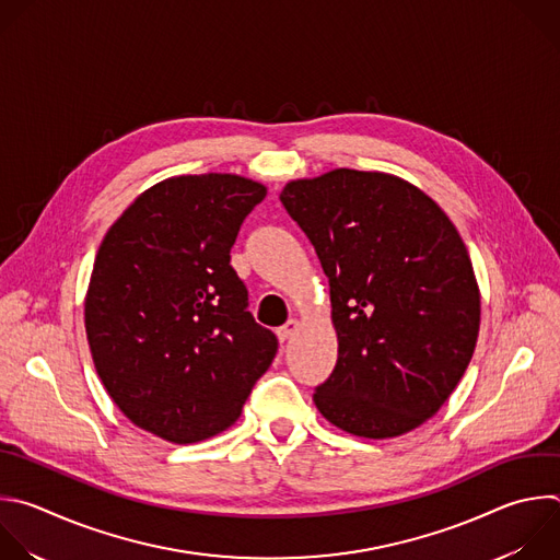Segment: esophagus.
<instances>
[{"instance_id": "34e87169", "label": "esophagus", "mask_w": 560, "mask_h": 560, "mask_svg": "<svg viewBox=\"0 0 560 560\" xmlns=\"http://www.w3.org/2000/svg\"><path fill=\"white\" fill-rule=\"evenodd\" d=\"M296 329H299V320H296V318H290L285 325H281V327L277 329V336H279L281 342H285L288 338H292V336L296 334Z\"/></svg>"}]
</instances>
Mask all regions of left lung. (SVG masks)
Instances as JSON below:
<instances>
[{"label":"left lung","instance_id":"1","mask_svg":"<svg viewBox=\"0 0 560 560\" xmlns=\"http://www.w3.org/2000/svg\"><path fill=\"white\" fill-rule=\"evenodd\" d=\"M281 202L329 279L338 360L314 405L369 440L413 431L455 392L479 336V288L446 213L381 171L334 168Z\"/></svg>","mask_w":560,"mask_h":560}]
</instances>
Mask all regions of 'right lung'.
<instances>
[{"mask_svg": "<svg viewBox=\"0 0 560 560\" xmlns=\"http://www.w3.org/2000/svg\"><path fill=\"white\" fill-rule=\"evenodd\" d=\"M266 186L233 173L153 184L112 224L85 296L96 374L142 431L173 444L237 422L277 353L231 248Z\"/></svg>", "mask_w": 560, "mask_h": 560, "instance_id": "add662e5", "label": "right lung"}]
</instances>
